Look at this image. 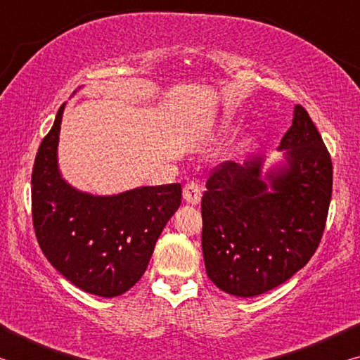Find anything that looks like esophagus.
Masks as SVG:
<instances>
[{
  "label": "esophagus",
  "instance_id": "esophagus-1",
  "mask_svg": "<svg viewBox=\"0 0 360 360\" xmlns=\"http://www.w3.org/2000/svg\"><path fill=\"white\" fill-rule=\"evenodd\" d=\"M182 197H184V200L187 203L191 205H198L200 200H202V187H200L198 181H188L184 191H182Z\"/></svg>",
  "mask_w": 360,
  "mask_h": 360
}]
</instances>
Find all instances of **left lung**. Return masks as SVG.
<instances>
[{"instance_id":"1","label":"left lung","mask_w":360,"mask_h":360,"mask_svg":"<svg viewBox=\"0 0 360 360\" xmlns=\"http://www.w3.org/2000/svg\"><path fill=\"white\" fill-rule=\"evenodd\" d=\"M279 149L289 167L260 178V160L224 162L202 197V248L208 278L231 295L254 297L308 264L324 233L332 158L303 106H295Z\"/></svg>"}]
</instances>
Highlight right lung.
Returning <instances> with one entry per match:
<instances>
[{
  "instance_id": "1",
  "label": "right lung",
  "mask_w": 360,
  "mask_h": 360,
  "mask_svg": "<svg viewBox=\"0 0 360 360\" xmlns=\"http://www.w3.org/2000/svg\"><path fill=\"white\" fill-rule=\"evenodd\" d=\"M65 103L41 141L32 173L36 240L57 271L89 294L117 297L133 288L168 219L181 184L139 187L112 197L77 192L58 173L57 146Z\"/></svg>"
}]
</instances>
